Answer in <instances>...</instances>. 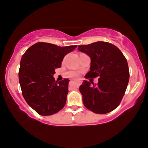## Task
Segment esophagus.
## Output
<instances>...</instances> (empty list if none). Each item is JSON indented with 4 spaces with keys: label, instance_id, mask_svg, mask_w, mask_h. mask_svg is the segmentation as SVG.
<instances>
[{
    "label": "esophagus",
    "instance_id": "34e87169",
    "mask_svg": "<svg viewBox=\"0 0 148 148\" xmlns=\"http://www.w3.org/2000/svg\"><path fill=\"white\" fill-rule=\"evenodd\" d=\"M76 82H77V83L78 84V85H81L82 83V82L81 81V80H76Z\"/></svg>",
    "mask_w": 148,
    "mask_h": 148
}]
</instances>
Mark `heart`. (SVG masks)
<instances>
[{
	"mask_svg": "<svg viewBox=\"0 0 148 148\" xmlns=\"http://www.w3.org/2000/svg\"><path fill=\"white\" fill-rule=\"evenodd\" d=\"M66 76L71 77H77L79 76V72L77 71H70L66 73Z\"/></svg>",
	"mask_w": 148,
	"mask_h": 148,
	"instance_id": "obj_1",
	"label": "heart"
}]
</instances>
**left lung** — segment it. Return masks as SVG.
Masks as SVG:
<instances>
[{
  "label": "left lung",
  "mask_w": 148,
  "mask_h": 148,
  "mask_svg": "<svg viewBox=\"0 0 148 148\" xmlns=\"http://www.w3.org/2000/svg\"><path fill=\"white\" fill-rule=\"evenodd\" d=\"M77 49L91 58L90 71L85 77H99L97 84L84 80L80 86L84 106L95 114L113 111L119 105L129 83L126 58L118 47L106 42L79 46Z\"/></svg>",
  "instance_id": "8db88e82"
}]
</instances>
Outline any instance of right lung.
<instances>
[{"label":"right lung","instance_id":"right-lung-1","mask_svg":"<svg viewBox=\"0 0 148 148\" xmlns=\"http://www.w3.org/2000/svg\"><path fill=\"white\" fill-rule=\"evenodd\" d=\"M77 46L60 47L38 42L25 52L20 62L19 81L22 95L32 109L41 116H51L63 108L70 80L56 81L55 70L61 66L67 53Z\"/></svg>","mask_w":148,"mask_h":148}]
</instances>
